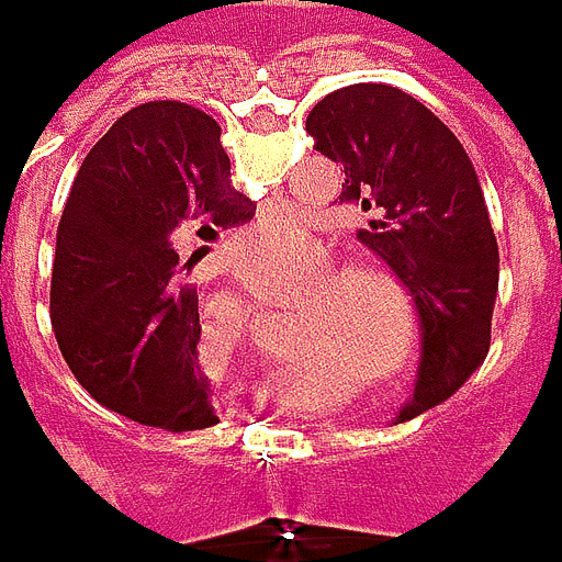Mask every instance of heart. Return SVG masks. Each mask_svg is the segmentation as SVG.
Here are the masks:
<instances>
[{"label":"heart","mask_w":562,"mask_h":562,"mask_svg":"<svg viewBox=\"0 0 562 562\" xmlns=\"http://www.w3.org/2000/svg\"><path fill=\"white\" fill-rule=\"evenodd\" d=\"M267 263L289 289H311L292 342L295 352H314L346 374H361L368 390H386L408 374L418 355V324L393 273L380 267L346 270L336 248L307 235L280 241Z\"/></svg>","instance_id":"heart-1"}]
</instances>
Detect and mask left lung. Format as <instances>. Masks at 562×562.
Returning <instances> with one entry per match:
<instances>
[{
	"label": "left lung",
	"instance_id": "obj_1",
	"mask_svg": "<svg viewBox=\"0 0 562 562\" xmlns=\"http://www.w3.org/2000/svg\"><path fill=\"white\" fill-rule=\"evenodd\" d=\"M305 128L314 150L346 172L339 204L364 213L361 245L418 307L422 368L405 422L450 400L491 346L501 255L475 166L425 103L390 85L333 90Z\"/></svg>",
	"mask_w": 562,
	"mask_h": 562
}]
</instances>
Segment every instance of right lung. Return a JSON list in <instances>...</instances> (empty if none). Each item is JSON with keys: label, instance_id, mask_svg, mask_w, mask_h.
Wrapping results in <instances>:
<instances>
[{"label": "right lung", "instance_id": "1", "mask_svg": "<svg viewBox=\"0 0 562 562\" xmlns=\"http://www.w3.org/2000/svg\"><path fill=\"white\" fill-rule=\"evenodd\" d=\"M248 220L204 110L150 100L93 144L61 210L49 314L97 403L172 434L216 425L198 368V289L184 280L198 238Z\"/></svg>", "mask_w": 562, "mask_h": 562}]
</instances>
